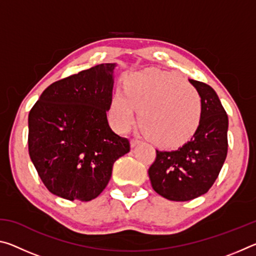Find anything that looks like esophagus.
Wrapping results in <instances>:
<instances>
[{
	"label": "esophagus",
	"mask_w": 256,
	"mask_h": 256,
	"mask_svg": "<svg viewBox=\"0 0 256 256\" xmlns=\"http://www.w3.org/2000/svg\"><path fill=\"white\" fill-rule=\"evenodd\" d=\"M138 144H141V140H138V138H134L131 140V146H136Z\"/></svg>",
	"instance_id": "1"
}]
</instances>
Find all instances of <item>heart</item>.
Here are the masks:
<instances>
[{
  "label": "heart",
  "instance_id": "obj_1",
  "mask_svg": "<svg viewBox=\"0 0 256 256\" xmlns=\"http://www.w3.org/2000/svg\"><path fill=\"white\" fill-rule=\"evenodd\" d=\"M151 140L174 144L190 136L200 123L202 98L183 76L162 71L133 73L118 89L110 104V118L120 131L136 120Z\"/></svg>",
  "mask_w": 256,
  "mask_h": 256
}]
</instances>
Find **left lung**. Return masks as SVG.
Instances as JSON below:
<instances>
[{"label": "left lung", "mask_w": 256, "mask_h": 256, "mask_svg": "<svg viewBox=\"0 0 256 256\" xmlns=\"http://www.w3.org/2000/svg\"><path fill=\"white\" fill-rule=\"evenodd\" d=\"M202 98L196 133L177 149L156 150L148 174L152 188L170 201H190L206 194L218 177L228 151V116L209 84L190 80Z\"/></svg>", "instance_id": "1"}]
</instances>
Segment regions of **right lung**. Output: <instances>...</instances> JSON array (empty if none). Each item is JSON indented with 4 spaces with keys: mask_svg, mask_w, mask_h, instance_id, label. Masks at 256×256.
Wrapping results in <instances>:
<instances>
[{
    "mask_svg": "<svg viewBox=\"0 0 256 256\" xmlns=\"http://www.w3.org/2000/svg\"><path fill=\"white\" fill-rule=\"evenodd\" d=\"M115 63L99 64L52 84L29 112L30 159L50 193L90 201L110 180L130 141L107 120Z\"/></svg>",
    "mask_w": 256,
    "mask_h": 256,
    "instance_id": "obj_1",
    "label": "right lung"
}]
</instances>
